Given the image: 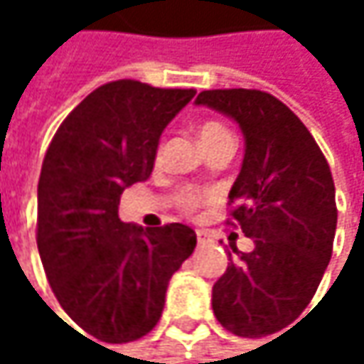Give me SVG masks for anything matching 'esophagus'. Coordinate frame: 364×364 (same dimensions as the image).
<instances>
[{
  "mask_svg": "<svg viewBox=\"0 0 364 364\" xmlns=\"http://www.w3.org/2000/svg\"><path fill=\"white\" fill-rule=\"evenodd\" d=\"M196 238H198V245L208 242V234H206V232H202V230H198V232H196Z\"/></svg>",
  "mask_w": 364,
  "mask_h": 364,
  "instance_id": "34e87169",
  "label": "esophagus"
}]
</instances>
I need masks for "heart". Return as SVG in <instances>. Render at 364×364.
<instances>
[{
	"instance_id": "1",
	"label": "heart",
	"mask_w": 364,
	"mask_h": 364,
	"mask_svg": "<svg viewBox=\"0 0 364 364\" xmlns=\"http://www.w3.org/2000/svg\"><path fill=\"white\" fill-rule=\"evenodd\" d=\"M198 136H200V143L202 145H206V143H210V141H217V139H221V136H232L230 134V130L225 128V126H221L219 122H204L202 126H200V130H198ZM202 196L200 193H196V191H185L181 198V204L185 210H196L200 204H202Z\"/></svg>"
}]
</instances>
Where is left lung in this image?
<instances>
[{
  "label": "left lung",
  "mask_w": 364,
  "mask_h": 364,
  "mask_svg": "<svg viewBox=\"0 0 364 364\" xmlns=\"http://www.w3.org/2000/svg\"><path fill=\"white\" fill-rule=\"evenodd\" d=\"M196 105L232 117L247 145L228 223L255 249L232 245L213 287V312L234 335L265 337L297 321L327 269L337 225L331 168L304 122L267 92L204 90Z\"/></svg>",
  "instance_id": "left-lung-1"
}]
</instances>
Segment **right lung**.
Returning a JSON list of instances; mask_svg holds the SVG:
<instances>
[{
	"label": "right lung",
	"mask_w": 364,
	"mask_h": 364,
	"mask_svg": "<svg viewBox=\"0 0 364 364\" xmlns=\"http://www.w3.org/2000/svg\"><path fill=\"white\" fill-rule=\"evenodd\" d=\"M193 88L117 80L58 126L37 183V249L63 310L105 343L158 325L171 276L196 249L183 223L139 228L117 215L122 191L149 179L162 130Z\"/></svg>",
	"instance_id": "obj_1"
}]
</instances>
